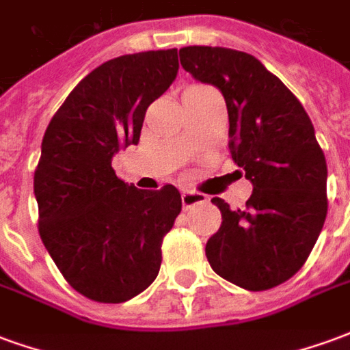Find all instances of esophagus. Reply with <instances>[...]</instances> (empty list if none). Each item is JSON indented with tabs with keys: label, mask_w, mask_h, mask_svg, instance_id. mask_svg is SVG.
<instances>
[{
	"label": "esophagus",
	"mask_w": 350,
	"mask_h": 350,
	"mask_svg": "<svg viewBox=\"0 0 350 350\" xmlns=\"http://www.w3.org/2000/svg\"><path fill=\"white\" fill-rule=\"evenodd\" d=\"M206 200H208V198H206L202 193H195V191H183L182 193V204L185 210L195 208V206L198 204H206Z\"/></svg>",
	"instance_id": "34e87169"
}]
</instances>
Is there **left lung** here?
Returning a JSON list of instances; mask_svg holds the SVG:
<instances>
[{
    "instance_id": "8db88e82",
    "label": "left lung",
    "mask_w": 350,
    "mask_h": 350,
    "mask_svg": "<svg viewBox=\"0 0 350 350\" xmlns=\"http://www.w3.org/2000/svg\"><path fill=\"white\" fill-rule=\"evenodd\" d=\"M180 64L223 93L232 161L253 183L245 208L230 210L223 198H212L223 223L206 243L208 262L242 288H273L308 260L328 212V170L313 123L293 92L251 54L185 46Z\"/></svg>"
}]
</instances>
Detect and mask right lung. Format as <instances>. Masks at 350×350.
<instances>
[{"label":"right lung","mask_w":350,"mask_h":350,"mask_svg":"<svg viewBox=\"0 0 350 350\" xmlns=\"http://www.w3.org/2000/svg\"><path fill=\"white\" fill-rule=\"evenodd\" d=\"M176 75V49L114 57L80 80L42 138L39 236L65 281L93 301L122 304L152 285L182 212L174 185L137 189L112 168L116 152L138 144L146 110Z\"/></svg>","instance_id":"obj_1"}]
</instances>
